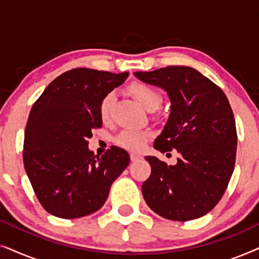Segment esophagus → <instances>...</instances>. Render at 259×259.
Wrapping results in <instances>:
<instances>
[{
  "mask_svg": "<svg viewBox=\"0 0 259 259\" xmlns=\"http://www.w3.org/2000/svg\"><path fill=\"white\" fill-rule=\"evenodd\" d=\"M130 157H131V160H132V161H138V160H140L141 158H143L140 154H138V153H131Z\"/></svg>",
  "mask_w": 259,
  "mask_h": 259,
  "instance_id": "1",
  "label": "esophagus"
}]
</instances>
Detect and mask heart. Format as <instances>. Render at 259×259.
<instances>
[{"mask_svg": "<svg viewBox=\"0 0 259 259\" xmlns=\"http://www.w3.org/2000/svg\"><path fill=\"white\" fill-rule=\"evenodd\" d=\"M128 92L143 105L147 111L154 112L161 104V95L155 88L148 86L146 83L136 82L132 83L128 87ZM115 100L114 93L106 94L104 99L101 100L100 108V118L102 121H108L109 116H111V109L113 102ZM151 133L147 131H139V130H123L122 132L116 137V144L120 147L126 148L130 151H141L146 145L147 140L150 139Z\"/></svg>", "mask_w": 259, "mask_h": 259, "instance_id": "b5f03b06", "label": "heart"}]
</instances>
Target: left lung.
I'll use <instances>...</instances> for the list:
<instances>
[{
    "label": "left lung",
    "mask_w": 259,
    "mask_h": 259,
    "mask_svg": "<svg viewBox=\"0 0 259 259\" xmlns=\"http://www.w3.org/2000/svg\"><path fill=\"white\" fill-rule=\"evenodd\" d=\"M134 76L167 93L171 112L153 146L162 153L175 148L180 154L176 165L146 157L152 172L141 187L144 199L171 221L203 217L221 200L235 168L237 132L228 98L187 66L136 72Z\"/></svg>",
    "instance_id": "1"
}]
</instances>
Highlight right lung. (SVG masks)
<instances>
[{"mask_svg":"<svg viewBox=\"0 0 259 259\" xmlns=\"http://www.w3.org/2000/svg\"><path fill=\"white\" fill-rule=\"evenodd\" d=\"M128 73L75 68L53 80L31 107L24 132L23 162L38 201L49 213L74 219L98 211L113 182L130 164L122 148L101 157L88 148L102 127L101 100Z\"/></svg>","mask_w":259,"mask_h":259,"instance_id":"right-lung-1","label":"right lung"}]
</instances>
